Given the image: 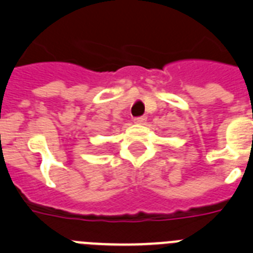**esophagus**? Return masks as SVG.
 Returning <instances> with one entry per match:
<instances>
[{
  "instance_id": "1",
  "label": "esophagus",
  "mask_w": 253,
  "mask_h": 253,
  "mask_svg": "<svg viewBox=\"0 0 253 253\" xmlns=\"http://www.w3.org/2000/svg\"><path fill=\"white\" fill-rule=\"evenodd\" d=\"M145 121H146V117H137V118H135V120H133V122H135V124H137V125H143V124H145Z\"/></svg>"
}]
</instances>
